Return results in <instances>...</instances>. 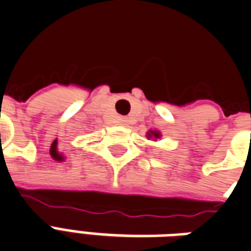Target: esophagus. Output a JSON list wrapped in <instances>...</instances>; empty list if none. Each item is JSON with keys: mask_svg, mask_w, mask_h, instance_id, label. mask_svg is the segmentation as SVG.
<instances>
[{"mask_svg": "<svg viewBox=\"0 0 251 251\" xmlns=\"http://www.w3.org/2000/svg\"><path fill=\"white\" fill-rule=\"evenodd\" d=\"M120 124H122V126H127V124H128L127 118H122V119H120Z\"/></svg>", "mask_w": 251, "mask_h": 251, "instance_id": "esophagus-1", "label": "esophagus"}]
</instances>
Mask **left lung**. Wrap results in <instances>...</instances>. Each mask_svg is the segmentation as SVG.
Instances as JSON below:
<instances>
[{
  "instance_id": "1",
  "label": "left lung",
  "mask_w": 251,
  "mask_h": 251,
  "mask_svg": "<svg viewBox=\"0 0 251 251\" xmlns=\"http://www.w3.org/2000/svg\"><path fill=\"white\" fill-rule=\"evenodd\" d=\"M162 138V133L158 129H150L147 132V139H151L153 142H156L158 139Z\"/></svg>"
}]
</instances>
